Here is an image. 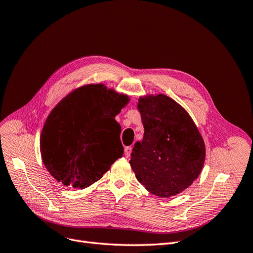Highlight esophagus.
I'll return each mask as SVG.
<instances>
[{"instance_id":"1","label":"esophagus","mask_w":253,"mask_h":253,"mask_svg":"<svg viewBox=\"0 0 253 253\" xmlns=\"http://www.w3.org/2000/svg\"><path fill=\"white\" fill-rule=\"evenodd\" d=\"M131 152H132V147H126L125 148V155L126 157H129V155H131Z\"/></svg>"}]
</instances>
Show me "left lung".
<instances>
[{
    "instance_id": "obj_1",
    "label": "left lung",
    "mask_w": 253,
    "mask_h": 253,
    "mask_svg": "<svg viewBox=\"0 0 253 253\" xmlns=\"http://www.w3.org/2000/svg\"><path fill=\"white\" fill-rule=\"evenodd\" d=\"M143 139L129 160L136 178L152 194L170 197L192 185L203 169L205 143L187 111L166 95L140 98Z\"/></svg>"
}]
</instances>
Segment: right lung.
<instances>
[{"instance_id": "1", "label": "right lung", "mask_w": 253, "mask_h": 253, "mask_svg": "<svg viewBox=\"0 0 253 253\" xmlns=\"http://www.w3.org/2000/svg\"><path fill=\"white\" fill-rule=\"evenodd\" d=\"M128 97L89 84L75 89L51 111L43 126L42 160L53 178L75 189L100 179L124 155L115 116Z\"/></svg>"}]
</instances>
